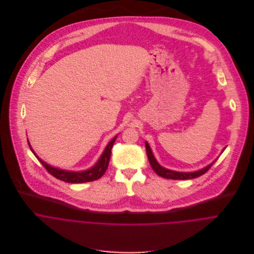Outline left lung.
Returning a JSON list of instances; mask_svg holds the SVG:
<instances>
[{
    "instance_id": "1",
    "label": "left lung",
    "mask_w": 254,
    "mask_h": 254,
    "mask_svg": "<svg viewBox=\"0 0 254 254\" xmlns=\"http://www.w3.org/2000/svg\"><path fill=\"white\" fill-rule=\"evenodd\" d=\"M145 149H146V154H147V157H148V160H149V163H150V166L151 168L154 170V172L159 175L160 177H163L165 179H172V180H188V179H193V178H197L201 175H203L204 173H206L208 171V169L213 165V163L216 161H213L211 164H209L208 166L198 170V171H195V172H177V171H172V170H169V169H166L162 166H160L158 164V162L156 161V159L154 158L152 152H151V149L149 147L148 144L145 142ZM224 150V149H223Z\"/></svg>"
}]
</instances>
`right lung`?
I'll use <instances>...</instances> for the list:
<instances>
[{
	"instance_id": "right-lung-1",
	"label": "right lung",
	"mask_w": 254,
	"mask_h": 254,
	"mask_svg": "<svg viewBox=\"0 0 254 254\" xmlns=\"http://www.w3.org/2000/svg\"><path fill=\"white\" fill-rule=\"evenodd\" d=\"M115 136L110 142L109 145H107V147L105 148L102 156L100 157V159L98 160V162L90 169L86 170V171H81V172H73V171H65V170H62V169H58L55 167H52L51 165L47 164L46 162H44L42 159H40L36 155V153L33 151V149L31 148L30 144L28 143V145L30 146L32 152L36 155L38 160L42 163V165L46 168V170L53 175L54 177H56L57 179L61 180V181L66 182V183H73V184H77V183H86V182L95 181L100 179L105 172L108 169L109 166V159H110V154H111V148L112 145L114 144L115 140H116Z\"/></svg>"
}]
</instances>
